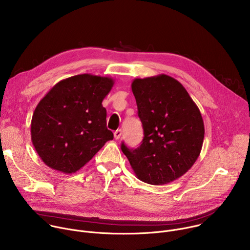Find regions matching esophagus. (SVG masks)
Wrapping results in <instances>:
<instances>
[{
  "instance_id": "34e87169",
  "label": "esophagus",
  "mask_w": 250,
  "mask_h": 250,
  "mask_svg": "<svg viewBox=\"0 0 250 250\" xmlns=\"http://www.w3.org/2000/svg\"><path fill=\"white\" fill-rule=\"evenodd\" d=\"M122 129H117L115 132H114V136H115V138L116 139H119V138H121V136H122Z\"/></svg>"
}]
</instances>
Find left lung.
Wrapping results in <instances>:
<instances>
[{"instance_id": "obj_1", "label": "left lung", "mask_w": 250, "mask_h": 250, "mask_svg": "<svg viewBox=\"0 0 250 250\" xmlns=\"http://www.w3.org/2000/svg\"><path fill=\"white\" fill-rule=\"evenodd\" d=\"M144 139L135 149L122 144L135 176L164 185L183 176L198 159L205 136L201 112L183 85L160 74L131 83Z\"/></svg>"}]
</instances>
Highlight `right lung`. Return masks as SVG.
<instances>
[{"label":"right lung","instance_id":"add662e5","mask_svg":"<svg viewBox=\"0 0 250 250\" xmlns=\"http://www.w3.org/2000/svg\"><path fill=\"white\" fill-rule=\"evenodd\" d=\"M114 84L111 77L75 75L59 81L41 100L32 115L30 134L48 167L75 173L114 138L102 104Z\"/></svg>","mask_w":250,"mask_h":250}]
</instances>
